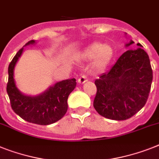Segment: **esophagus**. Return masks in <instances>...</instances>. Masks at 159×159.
<instances>
[{
	"mask_svg": "<svg viewBox=\"0 0 159 159\" xmlns=\"http://www.w3.org/2000/svg\"><path fill=\"white\" fill-rule=\"evenodd\" d=\"M87 81V76L85 75V74H82L81 77L78 78V80H77V82H78V83L80 84H83L85 83V82Z\"/></svg>",
	"mask_w": 159,
	"mask_h": 159,
	"instance_id": "obj_1",
	"label": "esophagus"
}]
</instances>
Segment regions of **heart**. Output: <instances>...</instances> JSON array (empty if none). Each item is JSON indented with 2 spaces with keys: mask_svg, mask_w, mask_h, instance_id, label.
Segmentation results:
<instances>
[{
  "mask_svg": "<svg viewBox=\"0 0 159 159\" xmlns=\"http://www.w3.org/2000/svg\"><path fill=\"white\" fill-rule=\"evenodd\" d=\"M114 56V50L110 45L101 43H94L89 45L82 53L86 59H92V66L96 70H102L108 65Z\"/></svg>",
  "mask_w": 159,
  "mask_h": 159,
  "instance_id": "obj_1",
  "label": "heart"
}]
</instances>
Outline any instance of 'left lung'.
Listing matches in <instances>:
<instances>
[{
  "instance_id": "1",
  "label": "left lung",
  "mask_w": 159,
  "mask_h": 159,
  "mask_svg": "<svg viewBox=\"0 0 159 159\" xmlns=\"http://www.w3.org/2000/svg\"><path fill=\"white\" fill-rule=\"evenodd\" d=\"M133 41L126 44L129 46ZM139 47L141 43H137ZM153 80L149 56L141 48L121 55L108 72L95 80L94 107L105 118L125 120L138 112L147 101Z\"/></svg>"
}]
</instances>
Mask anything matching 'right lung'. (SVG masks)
<instances>
[{
    "mask_svg": "<svg viewBox=\"0 0 159 159\" xmlns=\"http://www.w3.org/2000/svg\"><path fill=\"white\" fill-rule=\"evenodd\" d=\"M30 40L26 45L33 44ZM23 48H21L9 63V78L6 90L10 105L14 112L21 118L33 124L48 125L57 122L64 116L68 110L67 100L69 94L74 90L75 78L57 82L48 90L35 97L22 94L16 87L14 79V69Z\"/></svg>",
    "mask_w": 159,
    "mask_h": 159,
    "instance_id": "right-lung-1",
    "label": "right lung"
}]
</instances>
